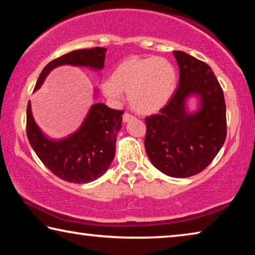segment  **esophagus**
I'll list each match as a JSON object with an SVG mask.
<instances>
[{
    "label": "esophagus",
    "mask_w": 255,
    "mask_h": 255,
    "mask_svg": "<svg viewBox=\"0 0 255 255\" xmlns=\"http://www.w3.org/2000/svg\"><path fill=\"white\" fill-rule=\"evenodd\" d=\"M133 118H135V117H133L132 115H129V114H127V112L123 116V120H124V123H128V122H130V120H132Z\"/></svg>",
    "instance_id": "esophagus-1"
}]
</instances>
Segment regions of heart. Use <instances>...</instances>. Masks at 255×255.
Listing matches in <instances>:
<instances>
[{"label": "heart", "instance_id": "obj_1", "mask_svg": "<svg viewBox=\"0 0 255 255\" xmlns=\"http://www.w3.org/2000/svg\"><path fill=\"white\" fill-rule=\"evenodd\" d=\"M178 85V74L173 64L162 57H131L119 63L110 79L102 83L103 94L117 101L123 92L128 93V102L139 114L161 110L173 96Z\"/></svg>", "mask_w": 255, "mask_h": 255}]
</instances>
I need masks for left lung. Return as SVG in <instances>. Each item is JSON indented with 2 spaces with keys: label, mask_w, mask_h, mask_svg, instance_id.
Masks as SVG:
<instances>
[{
  "label": "left lung",
  "mask_w": 255,
  "mask_h": 255,
  "mask_svg": "<svg viewBox=\"0 0 255 255\" xmlns=\"http://www.w3.org/2000/svg\"><path fill=\"white\" fill-rule=\"evenodd\" d=\"M180 70L179 88L169 103L145 119V149L153 165L172 178L200 173L213 162L226 139V105L218 80L206 63L183 51H173ZM190 95L201 100L190 114Z\"/></svg>",
  "instance_id": "obj_1"
}]
</instances>
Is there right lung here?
Segmentation results:
<instances>
[{"mask_svg":"<svg viewBox=\"0 0 255 255\" xmlns=\"http://www.w3.org/2000/svg\"><path fill=\"white\" fill-rule=\"evenodd\" d=\"M106 48L94 47L73 50L51 60L40 73L38 90L48 73L60 65L86 66L102 70ZM123 110L103 103L91 107L79 130L59 140L49 139L33 120L30 101L27 108V136L34 153L59 179L72 183H89L106 173L116 154V138L122 128Z\"/></svg>","mask_w":255,"mask_h":255,"instance_id":"obj_1","label":"right lung"}]
</instances>
